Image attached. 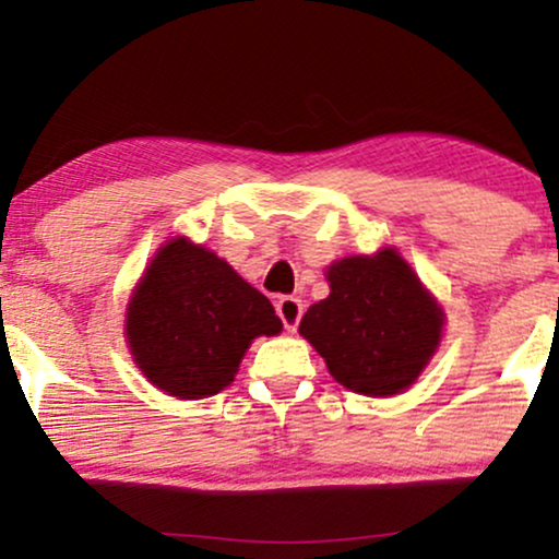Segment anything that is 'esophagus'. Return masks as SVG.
I'll return each instance as SVG.
<instances>
[{
	"mask_svg": "<svg viewBox=\"0 0 559 559\" xmlns=\"http://www.w3.org/2000/svg\"><path fill=\"white\" fill-rule=\"evenodd\" d=\"M275 312H278V318L284 320V329L286 331H297L299 320H301V299L297 297H281L275 301Z\"/></svg>",
	"mask_w": 559,
	"mask_h": 559,
	"instance_id": "34e87169",
	"label": "esophagus"
}]
</instances>
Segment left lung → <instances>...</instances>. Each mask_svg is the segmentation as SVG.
Returning <instances> with one entry per match:
<instances>
[{
  "instance_id": "left-lung-1",
  "label": "left lung",
  "mask_w": 559,
  "mask_h": 559,
  "mask_svg": "<svg viewBox=\"0 0 559 559\" xmlns=\"http://www.w3.org/2000/svg\"><path fill=\"white\" fill-rule=\"evenodd\" d=\"M331 294L312 305L299 331L331 376L357 394L407 389L439 346L444 312L400 254L349 258L329 267Z\"/></svg>"
}]
</instances>
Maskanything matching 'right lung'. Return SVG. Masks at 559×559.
Wrapping results in <instances>:
<instances>
[{
    "instance_id": "add662e5",
    "label": "right lung",
    "mask_w": 559,
    "mask_h": 559,
    "mask_svg": "<svg viewBox=\"0 0 559 559\" xmlns=\"http://www.w3.org/2000/svg\"><path fill=\"white\" fill-rule=\"evenodd\" d=\"M126 318L133 360L155 386L181 400L226 389L252 338L281 331L265 294L186 239L159 249Z\"/></svg>"
}]
</instances>
